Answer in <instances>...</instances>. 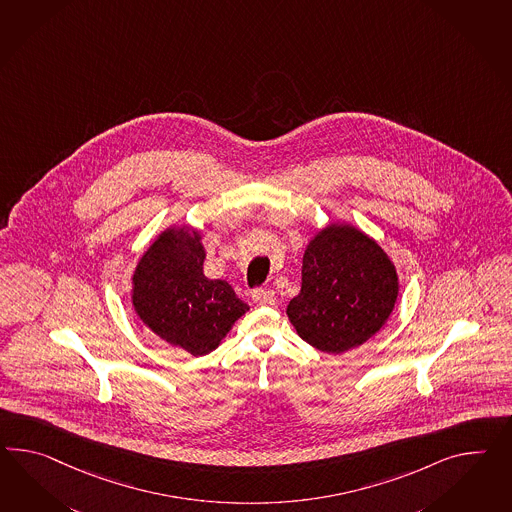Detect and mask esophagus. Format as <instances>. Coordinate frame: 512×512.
Returning a JSON list of instances; mask_svg holds the SVG:
<instances>
[{
	"label": "esophagus",
	"mask_w": 512,
	"mask_h": 512,
	"mask_svg": "<svg viewBox=\"0 0 512 512\" xmlns=\"http://www.w3.org/2000/svg\"><path fill=\"white\" fill-rule=\"evenodd\" d=\"M252 301L260 306H273L276 302L275 293L269 289H254L252 291Z\"/></svg>",
	"instance_id": "obj_1"
}]
</instances>
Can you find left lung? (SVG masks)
<instances>
[{
	"label": "left lung",
	"instance_id": "1",
	"mask_svg": "<svg viewBox=\"0 0 512 512\" xmlns=\"http://www.w3.org/2000/svg\"><path fill=\"white\" fill-rule=\"evenodd\" d=\"M397 293V273L386 252L354 226L330 224L306 247L301 293L286 312L302 340L340 354L379 332Z\"/></svg>",
	"mask_w": 512,
	"mask_h": 512
}]
</instances>
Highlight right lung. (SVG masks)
Returning <instances> with one entry per match:
<instances>
[{
  "mask_svg": "<svg viewBox=\"0 0 512 512\" xmlns=\"http://www.w3.org/2000/svg\"><path fill=\"white\" fill-rule=\"evenodd\" d=\"M197 232L171 228L146 250L133 275V306L159 338L193 356L217 349L249 306L224 280L202 273Z\"/></svg>",
  "mask_w": 512,
  "mask_h": 512,
  "instance_id": "add662e5",
  "label": "right lung"
}]
</instances>
